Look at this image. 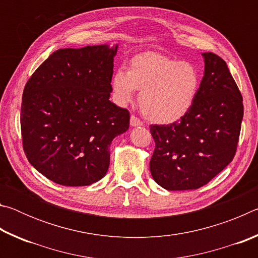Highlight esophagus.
<instances>
[{"label":"esophagus","mask_w":258,"mask_h":258,"mask_svg":"<svg viewBox=\"0 0 258 258\" xmlns=\"http://www.w3.org/2000/svg\"><path fill=\"white\" fill-rule=\"evenodd\" d=\"M130 124L131 126H133V127H138V126H142L143 123L141 120H140L138 117H135L134 115L131 116V120H130Z\"/></svg>","instance_id":"1"}]
</instances>
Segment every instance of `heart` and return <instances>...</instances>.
<instances>
[{
  "label": "heart",
  "instance_id": "b5f03b06",
  "mask_svg": "<svg viewBox=\"0 0 258 258\" xmlns=\"http://www.w3.org/2000/svg\"><path fill=\"white\" fill-rule=\"evenodd\" d=\"M115 101L126 106L141 91L140 108L148 119L171 124L183 118L194 106L200 90L198 69L187 61L147 52L119 67L111 78Z\"/></svg>",
  "mask_w": 258,
  "mask_h": 258
}]
</instances>
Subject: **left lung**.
Returning <instances> with one entry per match:
<instances>
[{"label":"left lung","instance_id":"obj_1","mask_svg":"<svg viewBox=\"0 0 258 258\" xmlns=\"http://www.w3.org/2000/svg\"><path fill=\"white\" fill-rule=\"evenodd\" d=\"M204 77L194 106L180 121L150 125L154 180L166 190L198 189L223 171L237 151L243 117L241 93L225 61L202 54Z\"/></svg>","mask_w":258,"mask_h":258}]
</instances>
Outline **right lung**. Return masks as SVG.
<instances>
[{"mask_svg": "<svg viewBox=\"0 0 258 258\" xmlns=\"http://www.w3.org/2000/svg\"><path fill=\"white\" fill-rule=\"evenodd\" d=\"M117 49L102 44L56 50L25 86V155L54 183L84 186L101 180L111 141L128 130V110L109 100Z\"/></svg>", "mask_w": 258, "mask_h": 258, "instance_id": "obj_1", "label": "right lung"}]
</instances>
